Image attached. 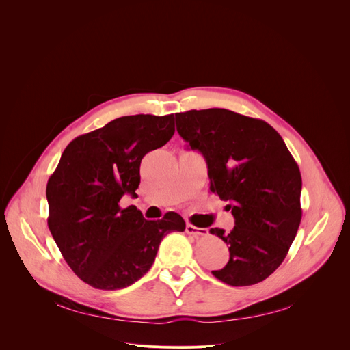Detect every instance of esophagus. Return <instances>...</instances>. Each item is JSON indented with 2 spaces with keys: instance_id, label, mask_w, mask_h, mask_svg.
<instances>
[{
  "instance_id": "1",
  "label": "esophagus",
  "mask_w": 350,
  "mask_h": 350,
  "mask_svg": "<svg viewBox=\"0 0 350 350\" xmlns=\"http://www.w3.org/2000/svg\"><path fill=\"white\" fill-rule=\"evenodd\" d=\"M186 232H187V234H193V235L198 237V235H206V234H207V230H204V228H198V227H196V226H193V224L187 223V224H186Z\"/></svg>"
}]
</instances>
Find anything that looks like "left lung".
I'll list each match as a JSON object with an SVG mask.
<instances>
[{
    "instance_id": "1",
    "label": "left lung",
    "mask_w": 350,
    "mask_h": 350,
    "mask_svg": "<svg viewBox=\"0 0 350 350\" xmlns=\"http://www.w3.org/2000/svg\"><path fill=\"white\" fill-rule=\"evenodd\" d=\"M178 135L206 159L210 190L234 215V228L210 232L228 245L230 260L214 277L248 286L277 269L301 224L302 178L280 133L267 122L227 109L176 113Z\"/></svg>"
}]
</instances>
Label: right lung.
Wrapping results in <instances>:
<instances>
[{
    "mask_svg": "<svg viewBox=\"0 0 350 350\" xmlns=\"http://www.w3.org/2000/svg\"><path fill=\"white\" fill-rule=\"evenodd\" d=\"M174 135L173 115L123 116L73 139L46 185L48 227L66 264L96 289L115 291L139 281L159 245L186 223L174 211L146 219L135 206L140 161Z\"/></svg>",
    "mask_w": 350,
    "mask_h": 350,
    "instance_id": "1",
    "label": "right lung"
}]
</instances>
